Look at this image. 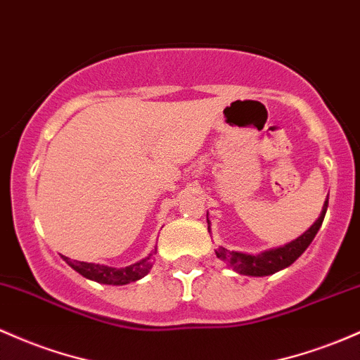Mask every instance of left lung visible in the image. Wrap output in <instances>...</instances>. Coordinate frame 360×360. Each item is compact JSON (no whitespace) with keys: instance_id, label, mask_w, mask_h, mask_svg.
I'll list each match as a JSON object with an SVG mask.
<instances>
[{"instance_id":"left-lung-1","label":"left lung","mask_w":360,"mask_h":360,"mask_svg":"<svg viewBox=\"0 0 360 360\" xmlns=\"http://www.w3.org/2000/svg\"><path fill=\"white\" fill-rule=\"evenodd\" d=\"M328 208V198L325 201V207H323L321 215L316 222L311 225L309 231H306L301 238H297L292 243L285 244L282 248H275V250L264 251L262 255H246V252H238V251H229L225 248H220L217 252V258H220L225 262L234 271H238L240 275H251V276H264L271 275L275 271L282 270V268L289 266L307 250V246L311 244V240L314 239V236L318 234L319 227H321L323 219H325V213ZM208 220V217H207ZM210 224V222H208ZM208 231H210V225H208Z\"/></svg>"}]
</instances>
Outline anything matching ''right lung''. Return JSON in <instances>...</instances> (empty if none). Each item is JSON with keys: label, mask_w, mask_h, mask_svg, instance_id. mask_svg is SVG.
I'll use <instances>...</instances> for the list:
<instances>
[{"label": "right lung", "mask_w": 360, "mask_h": 360, "mask_svg": "<svg viewBox=\"0 0 360 360\" xmlns=\"http://www.w3.org/2000/svg\"><path fill=\"white\" fill-rule=\"evenodd\" d=\"M63 259H65V262L68 263L75 271L84 275L85 278L94 280V282H98V283H105V285H126V283L129 282H136V280H140L141 276L148 274L150 268H152L153 264L152 255H150L148 258L141 259V262L133 263L124 268H114V266H105V264L77 262V259H70L66 258V256H63Z\"/></svg>", "instance_id": "obj_1"}]
</instances>
